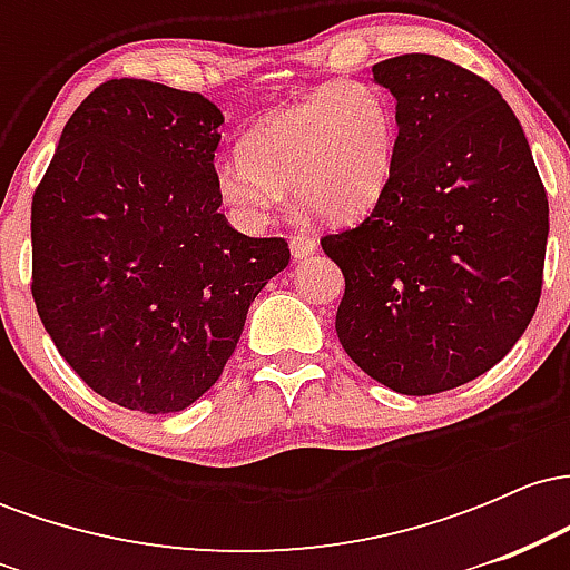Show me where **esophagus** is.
Returning a JSON list of instances; mask_svg holds the SVG:
<instances>
[{"mask_svg":"<svg viewBox=\"0 0 570 570\" xmlns=\"http://www.w3.org/2000/svg\"><path fill=\"white\" fill-rule=\"evenodd\" d=\"M289 248H292V257H294V259H305V257H311V254H316L318 240L313 238V235H307V233H303V235H292V238H289Z\"/></svg>","mask_w":570,"mask_h":570,"instance_id":"esophagus-1","label":"esophagus"}]
</instances>
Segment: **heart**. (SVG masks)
I'll return each instance as SVG.
<instances>
[{"label": "heart", "mask_w": 570, "mask_h": 570, "mask_svg": "<svg viewBox=\"0 0 570 570\" xmlns=\"http://www.w3.org/2000/svg\"><path fill=\"white\" fill-rule=\"evenodd\" d=\"M396 158V115L377 85L335 80L303 101L281 107L240 141V155L214 168L230 217L259 230L284 200L326 222H351L375 208Z\"/></svg>", "instance_id": "b5f03b06"}]
</instances>
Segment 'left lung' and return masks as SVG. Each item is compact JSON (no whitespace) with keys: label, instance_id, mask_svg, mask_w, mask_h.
<instances>
[{"label":"left lung","instance_id":"8db88e82","mask_svg":"<svg viewBox=\"0 0 570 570\" xmlns=\"http://www.w3.org/2000/svg\"><path fill=\"white\" fill-rule=\"evenodd\" d=\"M372 75L396 98L394 174L362 225L322 238L345 278L335 330L377 383L442 394L499 364L531 324L549 203L488 80L429 53Z\"/></svg>","mask_w":570,"mask_h":570}]
</instances>
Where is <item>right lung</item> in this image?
<instances>
[{
	"instance_id": "right-lung-1",
	"label": "right lung",
	"mask_w": 570,
	"mask_h": 570,
	"mask_svg": "<svg viewBox=\"0 0 570 570\" xmlns=\"http://www.w3.org/2000/svg\"><path fill=\"white\" fill-rule=\"evenodd\" d=\"M208 98L109 80L69 122L31 200V297L85 385L163 415L219 381L248 305L289 265L284 238L219 214Z\"/></svg>"
}]
</instances>
